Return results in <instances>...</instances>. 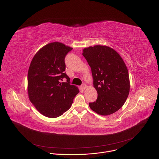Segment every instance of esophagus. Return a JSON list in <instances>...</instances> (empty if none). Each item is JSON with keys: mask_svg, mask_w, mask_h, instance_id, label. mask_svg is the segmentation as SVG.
Instances as JSON below:
<instances>
[{"mask_svg": "<svg viewBox=\"0 0 159 159\" xmlns=\"http://www.w3.org/2000/svg\"><path fill=\"white\" fill-rule=\"evenodd\" d=\"M81 88H82V89L85 90V89H86L87 88V85H85V84H83L81 85Z\"/></svg>", "mask_w": 159, "mask_h": 159, "instance_id": "obj_1", "label": "esophagus"}]
</instances>
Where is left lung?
Here are the masks:
<instances>
[{"label":"left lung","mask_w":159,"mask_h":159,"mask_svg":"<svg viewBox=\"0 0 159 159\" xmlns=\"http://www.w3.org/2000/svg\"><path fill=\"white\" fill-rule=\"evenodd\" d=\"M83 56L91 69L98 99L89 107L98 115L107 116L119 110L129 92L127 67L117 52L102 45L83 50Z\"/></svg>","instance_id":"left-lung-1"}]
</instances>
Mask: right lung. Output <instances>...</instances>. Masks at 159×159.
I'll return each mask as SVG.
<instances>
[{"label":"right lung","instance_id":"obj_1","mask_svg":"<svg viewBox=\"0 0 159 159\" xmlns=\"http://www.w3.org/2000/svg\"><path fill=\"white\" fill-rule=\"evenodd\" d=\"M72 48L61 43L45 45L34 56L28 74V91L30 101L37 110L51 118L69 110L79 89L70 84L66 73L65 58ZM64 78L66 83H61Z\"/></svg>","mask_w":159,"mask_h":159}]
</instances>
